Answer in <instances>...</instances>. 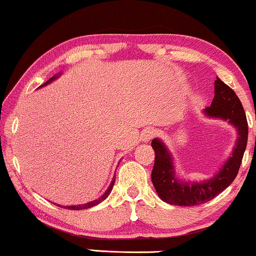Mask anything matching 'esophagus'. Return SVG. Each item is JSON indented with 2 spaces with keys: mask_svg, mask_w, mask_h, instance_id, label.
<instances>
[{
  "mask_svg": "<svg viewBox=\"0 0 256 256\" xmlns=\"http://www.w3.org/2000/svg\"><path fill=\"white\" fill-rule=\"evenodd\" d=\"M154 135H155V130H152V128H146L144 130L141 132L140 138H141V141L143 142H149L150 140L154 138Z\"/></svg>",
  "mask_w": 256,
  "mask_h": 256,
  "instance_id": "1",
  "label": "esophagus"
}]
</instances>
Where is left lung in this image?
<instances>
[{
  "label": "left lung",
  "instance_id": "left-lung-1",
  "mask_svg": "<svg viewBox=\"0 0 256 256\" xmlns=\"http://www.w3.org/2000/svg\"><path fill=\"white\" fill-rule=\"evenodd\" d=\"M204 114L228 121L236 128V146L218 174L208 180L194 183L178 180L169 150L162 141L154 138L152 146L155 150V163L152 180L158 197L171 205L196 206L208 202L228 188L239 172L248 140L247 118L236 92L219 78L214 82V98L211 106L205 108Z\"/></svg>",
  "mask_w": 256,
  "mask_h": 256
}]
</instances>
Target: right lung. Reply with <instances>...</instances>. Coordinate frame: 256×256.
<instances>
[{"label": "right lung", "mask_w": 256, "mask_h": 256, "mask_svg": "<svg viewBox=\"0 0 256 256\" xmlns=\"http://www.w3.org/2000/svg\"><path fill=\"white\" fill-rule=\"evenodd\" d=\"M58 74H56V76H52V78H50L44 84V85H42V86H45V85H48V84H50L52 80H54V79H57L58 78ZM114 183H115V178H113V180H112V183H110V188H107V191L104 192V194L101 196L100 198H98V199H96V200H93V202H87V204H82V205H73V206H62V208H66V210H86V208H92V206H96V205H98L99 204V202H104V199H106L107 197H108V194H110V191H112V188H113V185H114ZM57 206H59V208H62V205H57Z\"/></svg>", "instance_id": "right-lung-1"}]
</instances>
